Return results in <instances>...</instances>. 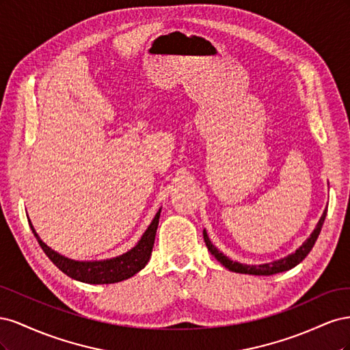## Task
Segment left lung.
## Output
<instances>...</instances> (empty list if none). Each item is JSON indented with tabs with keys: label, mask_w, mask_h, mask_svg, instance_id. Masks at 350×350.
<instances>
[{
	"label": "left lung",
	"mask_w": 350,
	"mask_h": 350,
	"mask_svg": "<svg viewBox=\"0 0 350 350\" xmlns=\"http://www.w3.org/2000/svg\"><path fill=\"white\" fill-rule=\"evenodd\" d=\"M327 211H324L323 216L320 217L319 224H317L315 229L311 232L310 238L306 239L299 248H296L295 252L289 254V256H286L280 260H274L271 262H264V264H243V262H238L230 260L229 257H226L224 252L219 251L213 242L210 241L206 229L203 230V237H204V242L208 248V251L211 252V256H215V258L220 262L224 264V266L230 270V271H235V273H241V274H254V276H271V274H276V273H282V271H288L291 269H293L295 266H298V264L308 256L310 251L312 250L314 243L319 238L323 224H324V219H325Z\"/></svg>",
	"instance_id": "1"
}]
</instances>
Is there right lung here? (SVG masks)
<instances>
[{"mask_svg": "<svg viewBox=\"0 0 350 350\" xmlns=\"http://www.w3.org/2000/svg\"><path fill=\"white\" fill-rule=\"evenodd\" d=\"M161 211L162 208H159L156 216L152 220V224L146 229L140 241L137 242L131 250L121 254L118 257H112L107 260L80 261L61 256L59 252L48 247L46 243L40 239L33 225H31L30 219L29 225L31 232H33V235L36 237L40 248L44 250L48 258L54 262L62 273H66L68 278L90 284H109L133 278L135 273H139L142 269L146 267V264L149 262L154 245V237L159 225V217H161Z\"/></svg>", "mask_w": 350, "mask_h": 350, "instance_id": "obj_1", "label": "right lung"}]
</instances>
